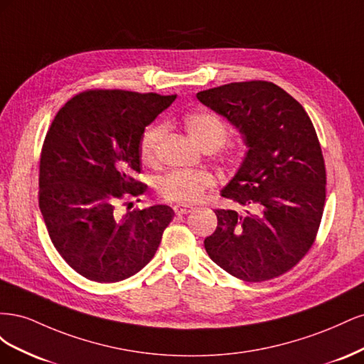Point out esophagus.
I'll list each match as a JSON object with an SVG mask.
<instances>
[{"mask_svg": "<svg viewBox=\"0 0 364 364\" xmlns=\"http://www.w3.org/2000/svg\"><path fill=\"white\" fill-rule=\"evenodd\" d=\"M173 209H174V213L176 214H190V213H193L194 211V206H190V205H174L173 206Z\"/></svg>", "mask_w": 364, "mask_h": 364, "instance_id": "34e87169", "label": "esophagus"}]
</instances>
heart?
Returning <instances> with one entry per match:
<instances>
[{
	"instance_id": "heart-1",
	"label": "heart",
	"mask_w": 364,
	"mask_h": 364,
	"mask_svg": "<svg viewBox=\"0 0 364 364\" xmlns=\"http://www.w3.org/2000/svg\"><path fill=\"white\" fill-rule=\"evenodd\" d=\"M183 126L191 139L205 151H218V156L228 165H235L240 161L237 147L220 149L228 139L229 130L225 121L217 114L209 111H197L185 115ZM164 124L149 126L139 139L141 161L149 167L158 164V149L164 136ZM215 176L206 170L194 171H171L159 182V194L162 199L176 203H194L200 200L203 194L215 186Z\"/></svg>"
}]
</instances>
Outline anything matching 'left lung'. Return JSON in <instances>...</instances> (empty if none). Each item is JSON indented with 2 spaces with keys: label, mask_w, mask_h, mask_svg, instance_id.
<instances>
[{
  "label": "left lung",
  "mask_w": 364,
  "mask_h": 364,
  "mask_svg": "<svg viewBox=\"0 0 364 364\" xmlns=\"http://www.w3.org/2000/svg\"><path fill=\"white\" fill-rule=\"evenodd\" d=\"M197 98L226 117L249 147L222 191L246 211L215 209L208 255L245 282L278 278L306 255L321 226L326 170L316 129L302 105L272 82H234Z\"/></svg>",
  "instance_id": "1"
}]
</instances>
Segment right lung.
<instances>
[{
    "mask_svg": "<svg viewBox=\"0 0 364 364\" xmlns=\"http://www.w3.org/2000/svg\"><path fill=\"white\" fill-rule=\"evenodd\" d=\"M176 95L87 90L54 117L41 151L39 208L50 238L86 279L118 282L155 257L174 211L167 205L121 214L147 185L139 139Z\"/></svg>",
    "mask_w": 364,
    "mask_h": 364,
    "instance_id": "add662e5",
    "label": "right lung"
}]
</instances>
